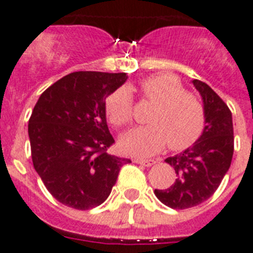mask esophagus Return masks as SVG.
I'll return each instance as SVG.
<instances>
[{
    "instance_id": "1",
    "label": "esophagus",
    "mask_w": 253,
    "mask_h": 253,
    "mask_svg": "<svg viewBox=\"0 0 253 253\" xmlns=\"http://www.w3.org/2000/svg\"><path fill=\"white\" fill-rule=\"evenodd\" d=\"M133 163L141 164V166H144V167H151V166H153V164H155V160L139 159V158H135V159H133Z\"/></svg>"
}]
</instances>
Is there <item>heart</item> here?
<instances>
[{
  "instance_id": "1",
  "label": "heart",
  "mask_w": 253,
  "mask_h": 253,
  "mask_svg": "<svg viewBox=\"0 0 253 253\" xmlns=\"http://www.w3.org/2000/svg\"><path fill=\"white\" fill-rule=\"evenodd\" d=\"M145 99L154 104L149 126L133 129L120 141L125 153L149 157L168 144L172 150H183L199 139L205 127V109L196 95L170 75H154L140 83ZM133 99L128 87L114 90L105 99V114L116 127L132 122Z\"/></svg>"
}]
</instances>
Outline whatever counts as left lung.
<instances>
[{
    "label": "left lung",
    "instance_id": "obj_1",
    "mask_svg": "<svg viewBox=\"0 0 253 253\" xmlns=\"http://www.w3.org/2000/svg\"><path fill=\"white\" fill-rule=\"evenodd\" d=\"M205 109V128L192 146L167 158L177 178L167 190H155V196L172 209H188L211 197L229 169L234 151L232 112L208 84L192 81Z\"/></svg>",
    "mask_w": 253,
    "mask_h": 253
}]
</instances>
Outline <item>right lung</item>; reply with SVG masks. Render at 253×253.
Instances as JSON below:
<instances>
[{
    "instance_id": "obj_1",
    "label": "right lung",
    "mask_w": 253,
    "mask_h": 253,
    "mask_svg": "<svg viewBox=\"0 0 253 253\" xmlns=\"http://www.w3.org/2000/svg\"><path fill=\"white\" fill-rule=\"evenodd\" d=\"M127 80L125 72L66 75L39 96L28 126L33 166L57 201L89 210L107 200L121 167L131 160L108 154L114 144L105 99Z\"/></svg>"
}]
</instances>
